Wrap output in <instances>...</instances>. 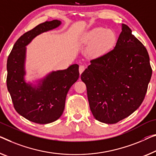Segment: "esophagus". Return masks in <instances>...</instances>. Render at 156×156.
<instances>
[{
	"label": "esophagus",
	"mask_w": 156,
	"mask_h": 156,
	"mask_svg": "<svg viewBox=\"0 0 156 156\" xmlns=\"http://www.w3.org/2000/svg\"><path fill=\"white\" fill-rule=\"evenodd\" d=\"M85 66L84 65H80V66H79V73H80V74L82 73L83 72L85 71Z\"/></svg>",
	"instance_id": "obj_1"
}]
</instances>
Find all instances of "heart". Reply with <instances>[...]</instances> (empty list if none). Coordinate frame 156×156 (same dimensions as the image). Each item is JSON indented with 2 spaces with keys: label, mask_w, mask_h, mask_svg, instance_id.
Segmentation results:
<instances>
[{
  "label": "heart",
  "mask_w": 156,
  "mask_h": 156,
  "mask_svg": "<svg viewBox=\"0 0 156 156\" xmlns=\"http://www.w3.org/2000/svg\"><path fill=\"white\" fill-rule=\"evenodd\" d=\"M85 41L93 43L89 48V53L94 57H98L112 47L115 41V34L113 31L104 28H95L86 35Z\"/></svg>",
  "instance_id": "heart-1"
}]
</instances>
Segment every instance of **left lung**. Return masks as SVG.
Masks as SVG:
<instances>
[{
	"instance_id": "obj_1",
	"label": "left lung",
	"mask_w": 156,
	"mask_h": 156,
	"mask_svg": "<svg viewBox=\"0 0 156 156\" xmlns=\"http://www.w3.org/2000/svg\"><path fill=\"white\" fill-rule=\"evenodd\" d=\"M90 62L80 78L92 115L106 124L128 117L143 102L151 78L144 45L122 24L115 48Z\"/></svg>"
}]
</instances>
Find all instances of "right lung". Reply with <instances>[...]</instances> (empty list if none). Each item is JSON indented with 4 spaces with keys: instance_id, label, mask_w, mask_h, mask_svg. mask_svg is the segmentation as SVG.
<instances>
[{
    "instance_id": "1",
    "label": "right lung",
    "mask_w": 156,
    "mask_h": 156,
    "mask_svg": "<svg viewBox=\"0 0 156 156\" xmlns=\"http://www.w3.org/2000/svg\"><path fill=\"white\" fill-rule=\"evenodd\" d=\"M60 24L55 20L26 32L16 41L7 61V87L14 108L26 119L38 124L52 122L62 115L67 93L79 78L78 65L73 64L66 70L52 72L37 87L24 82L25 46L36 36Z\"/></svg>"
}]
</instances>
